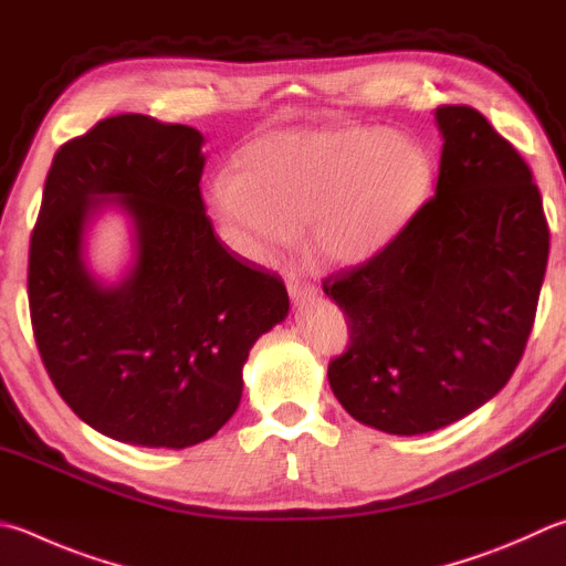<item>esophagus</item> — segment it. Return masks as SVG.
<instances>
[{
  "label": "esophagus",
  "mask_w": 566,
  "mask_h": 566,
  "mask_svg": "<svg viewBox=\"0 0 566 566\" xmlns=\"http://www.w3.org/2000/svg\"><path fill=\"white\" fill-rule=\"evenodd\" d=\"M286 290H290V296L294 302H306L316 296V286L306 280H290L286 282Z\"/></svg>",
  "instance_id": "esophagus-1"
}]
</instances>
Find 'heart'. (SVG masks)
Instances as JSON below:
<instances>
[{"mask_svg": "<svg viewBox=\"0 0 566 566\" xmlns=\"http://www.w3.org/2000/svg\"><path fill=\"white\" fill-rule=\"evenodd\" d=\"M433 185V158L413 136L361 123L270 130L250 140L208 202L234 250L270 260L296 230L314 260L354 266L413 220Z\"/></svg>", "mask_w": 566, "mask_h": 566, "instance_id": "1", "label": "heart"}]
</instances>
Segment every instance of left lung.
<instances>
[{
	"mask_svg": "<svg viewBox=\"0 0 566 566\" xmlns=\"http://www.w3.org/2000/svg\"><path fill=\"white\" fill-rule=\"evenodd\" d=\"M436 195L386 248L324 280L348 346L328 384L396 436L472 413L515 374L537 314L549 224L517 148L472 106H438Z\"/></svg>",
	"mask_w": 566,
	"mask_h": 566,
	"instance_id": "obj_1",
	"label": "left lung"
}]
</instances>
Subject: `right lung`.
I'll return each mask as SVG.
<instances>
[{"label":"right lung","instance_id":"add662e5","mask_svg":"<svg viewBox=\"0 0 566 566\" xmlns=\"http://www.w3.org/2000/svg\"><path fill=\"white\" fill-rule=\"evenodd\" d=\"M200 130L143 113L98 120L56 150L29 244V314L51 384L113 440L188 448L242 398L252 344L282 322V276L230 252L205 214ZM120 193L137 228L132 274H87L83 228Z\"/></svg>","mask_w":566,"mask_h":566}]
</instances>
